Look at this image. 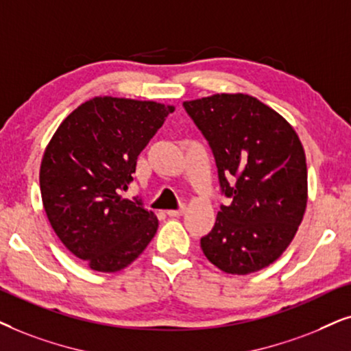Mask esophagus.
I'll return each mask as SVG.
<instances>
[{"mask_svg":"<svg viewBox=\"0 0 351 351\" xmlns=\"http://www.w3.org/2000/svg\"><path fill=\"white\" fill-rule=\"evenodd\" d=\"M184 210H186V207L181 206L180 208H176V210H167V215L171 217V219H175V217H181V215H183Z\"/></svg>","mask_w":351,"mask_h":351,"instance_id":"esophagus-1","label":"esophagus"}]
</instances>
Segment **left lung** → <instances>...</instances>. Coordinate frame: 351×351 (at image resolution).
<instances>
[{"mask_svg":"<svg viewBox=\"0 0 351 351\" xmlns=\"http://www.w3.org/2000/svg\"><path fill=\"white\" fill-rule=\"evenodd\" d=\"M214 154L221 204L201 247L215 267L246 275L267 267L295 238L308 202V170L291 124L245 94L184 101Z\"/></svg>","mask_w":351,"mask_h":351,"instance_id":"8db88e82","label":"left lung"}]
</instances>
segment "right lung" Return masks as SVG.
Wrapping results in <instances>:
<instances>
[{
    "label": "right lung",
    "instance_id": "right-lung-1",
    "mask_svg": "<svg viewBox=\"0 0 351 351\" xmlns=\"http://www.w3.org/2000/svg\"><path fill=\"white\" fill-rule=\"evenodd\" d=\"M175 106L95 97L60 124L40 167L43 207L61 243L97 272L139 257L158 228L143 201L123 199L136 162Z\"/></svg>",
    "mask_w": 351,
    "mask_h": 351
}]
</instances>
